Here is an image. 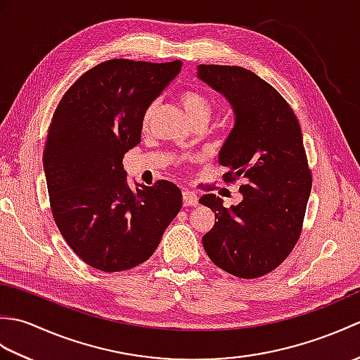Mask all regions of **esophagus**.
Instances as JSON below:
<instances>
[{
  "label": "esophagus",
  "mask_w": 360,
  "mask_h": 360,
  "mask_svg": "<svg viewBox=\"0 0 360 360\" xmlns=\"http://www.w3.org/2000/svg\"><path fill=\"white\" fill-rule=\"evenodd\" d=\"M182 201H184V205H196L198 204V195L195 192H190V190H184L182 192Z\"/></svg>",
  "instance_id": "1"
}]
</instances>
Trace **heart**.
Returning <instances> with one entry per match:
<instances>
[{"label": "heart", "instance_id": "heart-1", "mask_svg": "<svg viewBox=\"0 0 360 360\" xmlns=\"http://www.w3.org/2000/svg\"><path fill=\"white\" fill-rule=\"evenodd\" d=\"M178 101L190 122L209 120L210 112H212V105L209 102V98L205 97L202 93H200V91H196V89L181 91V93L178 94ZM155 108H156V105L151 103L148 108L145 110L143 117H142L143 125L148 124Z\"/></svg>", "mask_w": 360, "mask_h": 360}]
</instances>
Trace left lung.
<instances>
[{"instance_id":"obj_1","label":"left lung","mask_w":360,"mask_h":360,"mask_svg":"<svg viewBox=\"0 0 360 360\" xmlns=\"http://www.w3.org/2000/svg\"><path fill=\"white\" fill-rule=\"evenodd\" d=\"M198 79L232 106L233 128L218 162L229 168L226 182L244 179L243 201L229 209L217 195L201 196L215 212L202 246L235 277H262L285 262L302 232L312 186L302 129L278 91L249 70L200 65Z\"/></svg>"}]
</instances>
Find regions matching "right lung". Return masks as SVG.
<instances>
[{
  "label": "right lung",
  "instance_id": "obj_1",
  "mask_svg": "<svg viewBox=\"0 0 360 360\" xmlns=\"http://www.w3.org/2000/svg\"><path fill=\"white\" fill-rule=\"evenodd\" d=\"M181 66L108 60L83 74L53 112L43 153L51 210L70 248L94 269L147 262L181 210L173 182L131 190L122 165L141 142L145 110Z\"/></svg>",
  "mask_w": 360,
  "mask_h": 360
}]
</instances>
